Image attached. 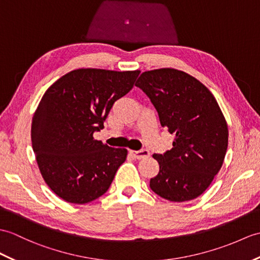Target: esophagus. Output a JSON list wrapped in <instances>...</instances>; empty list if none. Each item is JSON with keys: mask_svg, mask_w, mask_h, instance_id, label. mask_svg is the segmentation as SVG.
<instances>
[{"mask_svg": "<svg viewBox=\"0 0 260 260\" xmlns=\"http://www.w3.org/2000/svg\"><path fill=\"white\" fill-rule=\"evenodd\" d=\"M131 155L134 158L137 159H142V158H146L149 156V152L147 149H141V150H129Z\"/></svg>", "mask_w": 260, "mask_h": 260, "instance_id": "obj_1", "label": "esophagus"}]
</instances>
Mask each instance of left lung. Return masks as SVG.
<instances>
[{
	"instance_id": "left-lung-1",
	"label": "left lung",
	"mask_w": 260,
	"mask_h": 260,
	"mask_svg": "<svg viewBox=\"0 0 260 260\" xmlns=\"http://www.w3.org/2000/svg\"><path fill=\"white\" fill-rule=\"evenodd\" d=\"M135 85L153 103L162 127L175 133L173 148L154 154L159 172L149 186L171 202L191 201L220 171L228 146V126L212 92L175 69L146 71Z\"/></svg>"
}]
</instances>
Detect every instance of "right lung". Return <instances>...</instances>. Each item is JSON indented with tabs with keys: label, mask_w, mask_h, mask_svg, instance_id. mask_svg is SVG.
I'll list each match as a JSON object with an SVG mask.
<instances>
[{
	"label": "right lung",
	"mask_w": 260,
	"mask_h": 260,
	"mask_svg": "<svg viewBox=\"0 0 260 260\" xmlns=\"http://www.w3.org/2000/svg\"><path fill=\"white\" fill-rule=\"evenodd\" d=\"M140 73L78 69L44 93L32 119V147L42 177L63 201L86 204L110 188L127 149L107 146L93 134L104 128L113 104Z\"/></svg>",
	"instance_id": "1"
}]
</instances>
